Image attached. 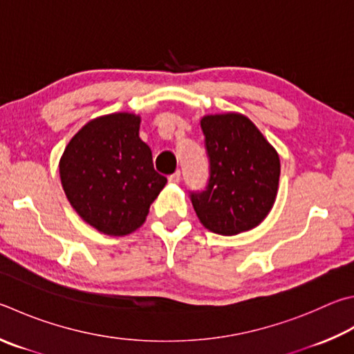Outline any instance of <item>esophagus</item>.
Masks as SVG:
<instances>
[{
	"instance_id": "esophagus-1",
	"label": "esophagus",
	"mask_w": 354,
	"mask_h": 354,
	"mask_svg": "<svg viewBox=\"0 0 354 354\" xmlns=\"http://www.w3.org/2000/svg\"><path fill=\"white\" fill-rule=\"evenodd\" d=\"M179 181H181V171H175L173 175L169 176V183L170 184H178Z\"/></svg>"
}]
</instances>
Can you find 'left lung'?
<instances>
[{
    "label": "left lung",
    "mask_w": 354,
    "mask_h": 354,
    "mask_svg": "<svg viewBox=\"0 0 354 354\" xmlns=\"http://www.w3.org/2000/svg\"><path fill=\"white\" fill-rule=\"evenodd\" d=\"M201 128L210 178L204 192L190 195L199 221L210 232L226 236L257 227L277 198V150L240 113L207 114Z\"/></svg>",
    "instance_id": "left-lung-1"
}]
</instances>
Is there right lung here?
<instances>
[{
  "label": "right lung",
  "mask_w": 354,
  "mask_h": 354,
  "mask_svg": "<svg viewBox=\"0 0 354 354\" xmlns=\"http://www.w3.org/2000/svg\"><path fill=\"white\" fill-rule=\"evenodd\" d=\"M140 115L111 113L89 120L60 158L62 187L83 221L122 236L147 220L167 178L153 169L151 150L139 138Z\"/></svg>",
  "instance_id": "add662e5"
}]
</instances>
